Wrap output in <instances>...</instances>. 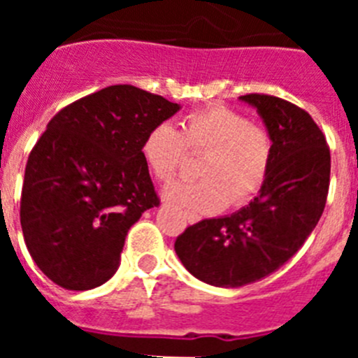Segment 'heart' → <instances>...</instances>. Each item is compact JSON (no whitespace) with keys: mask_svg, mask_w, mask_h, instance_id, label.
Listing matches in <instances>:
<instances>
[{"mask_svg":"<svg viewBox=\"0 0 358 358\" xmlns=\"http://www.w3.org/2000/svg\"><path fill=\"white\" fill-rule=\"evenodd\" d=\"M186 152L202 154L197 181H182L166 188L170 201L189 213L206 215L251 201L267 181L273 163V136L238 110L210 106L185 116L181 129L170 123L152 127L141 143V157L157 181L177 176Z\"/></svg>","mask_w":358,"mask_h":358,"instance_id":"b5f03b06","label":"heart"}]
</instances>
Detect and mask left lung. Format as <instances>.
Listing matches in <instances>:
<instances>
[{
  "label": "left lung",
  "instance_id": "obj_1",
  "mask_svg": "<svg viewBox=\"0 0 358 358\" xmlns=\"http://www.w3.org/2000/svg\"><path fill=\"white\" fill-rule=\"evenodd\" d=\"M240 100L258 109L273 136L267 181L249 206L186 227L173 245L195 278L226 289L260 281L289 262L317 226L330 188V147L305 109L264 93Z\"/></svg>",
  "mask_w": 358,
  "mask_h": 358
}]
</instances>
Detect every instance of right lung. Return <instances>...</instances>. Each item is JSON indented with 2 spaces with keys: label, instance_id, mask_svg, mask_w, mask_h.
Returning a JSON list of instances; mask_svg holds the SVG:
<instances>
[{
  "label": "right lung",
  "instance_id": "add662e5",
  "mask_svg": "<svg viewBox=\"0 0 358 358\" xmlns=\"http://www.w3.org/2000/svg\"><path fill=\"white\" fill-rule=\"evenodd\" d=\"M179 106L136 85H109L50 120L28 156L21 227L53 283L90 290L116 273L127 231L159 206L141 143Z\"/></svg>",
  "mask_w": 358,
  "mask_h": 358
}]
</instances>
